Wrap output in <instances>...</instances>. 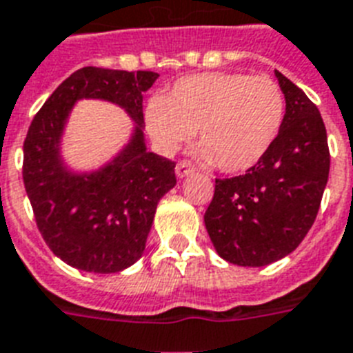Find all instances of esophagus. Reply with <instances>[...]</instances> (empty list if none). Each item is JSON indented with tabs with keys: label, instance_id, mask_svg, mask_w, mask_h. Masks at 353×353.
<instances>
[{
	"label": "esophagus",
	"instance_id": "obj_1",
	"mask_svg": "<svg viewBox=\"0 0 353 353\" xmlns=\"http://www.w3.org/2000/svg\"><path fill=\"white\" fill-rule=\"evenodd\" d=\"M174 170H176V174H179L180 179H183V176H188V174L194 173V165L191 164L189 160H180Z\"/></svg>",
	"mask_w": 353,
	"mask_h": 353
}]
</instances>
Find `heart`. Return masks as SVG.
<instances>
[{
	"label": "heart",
	"instance_id": "obj_1",
	"mask_svg": "<svg viewBox=\"0 0 353 353\" xmlns=\"http://www.w3.org/2000/svg\"><path fill=\"white\" fill-rule=\"evenodd\" d=\"M287 101L274 79L247 74L189 75L145 110V128L162 153H176L198 130L202 159L222 173L252 170L283 126Z\"/></svg>",
	"mask_w": 353,
	"mask_h": 353
}]
</instances>
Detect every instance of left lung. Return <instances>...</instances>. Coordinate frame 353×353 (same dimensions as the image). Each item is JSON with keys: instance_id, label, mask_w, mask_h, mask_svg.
Here are the masks:
<instances>
[{"instance_id": "1", "label": "left lung", "mask_w": 353, "mask_h": 353, "mask_svg": "<svg viewBox=\"0 0 353 353\" xmlns=\"http://www.w3.org/2000/svg\"><path fill=\"white\" fill-rule=\"evenodd\" d=\"M287 113L267 155L243 174L214 180L203 214L223 260L263 267L290 254L310 231L330 171L327 130L316 104L276 70Z\"/></svg>"}]
</instances>
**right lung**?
<instances>
[{"label":"right lung","instance_id":"add662e5","mask_svg":"<svg viewBox=\"0 0 353 353\" xmlns=\"http://www.w3.org/2000/svg\"><path fill=\"white\" fill-rule=\"evenodd\" d=\"M159 74L84 66L43 104L23 144V182L43 240L75 269L119 272L142 256L157 203L176 183L174 162L145 151L142 93ZM79 98H106L127 108L136 135L97 174L70 175L59 159V139Z\"/></svg>","mask_w":353,"mask_h":353}]
</instances>
